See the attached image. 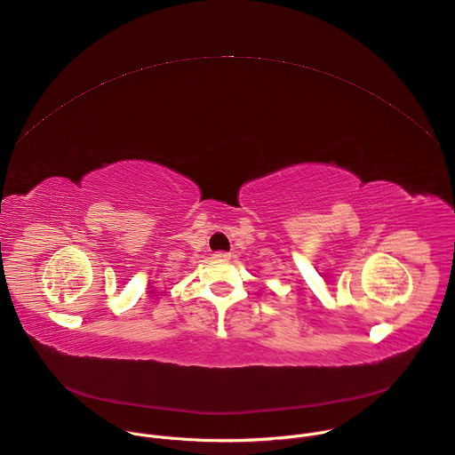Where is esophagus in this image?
I'll use <instances>...</instances> for the list:
<instances>
[{"mask_svg": "<svg viewBox=\"0 0 455 455\" xmlns=\"http://www.w3.org/2000/svg\"><path fill=\"white\" fill-rule=\"evenodd\" d=\"M212 258H214L216 261H228V259H230V254H228V252H214Z\"/></svg>", "mask_w": 455, "mask_h": 455, "instance_id": "obj_1", "label": "esophagus"}]
</instances>
